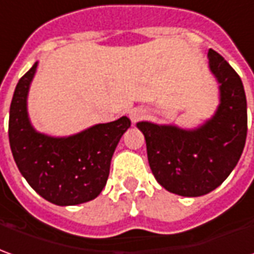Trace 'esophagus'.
<instances>
[{
  "label": "esophagus",
  "instance_id": "esophagus-1",
  "mask_svg": "<svg viewBox=\"0 0 254 254\" xmlns=\"http://www.w3.org/2000/svg\"><path fill=\"white\" fill-rule=\"evenodd\" d=\"M144 115H146V113H144V110H141V108H133V110H130L129 111V118H130V121L132 122H137V121H140L144 118Z\"/></svg>",
  "mask_w": 254,
  "mask_h": 254
}]
</instances>
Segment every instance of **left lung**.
Listing matches in <instances>:
<instances>
[{"mask_svg": "<svg viewBox=\"0 0 254 254\" xmlns=\"http://www.w3.org/2000/svg\"><path fill=\"white\" fill-rule=\"evenodd\" d=\"M210 70L220 83V105L196 129L139 122L153 175L168 192L186 197L207 194L221 185L242 156L248 134L246 96L234 68L208 50Z\"/></svg>", "mask_w": 254, "mask_h": 254, "instance_id": "left-lung-1", "label": "left lung"}]
</instances>
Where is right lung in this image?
<instances>
[{
	"instance_id": "1",
	"label": "right lung",
	"mask_w": 254,
	"mask_h": 254,
	"mask_svg": "<svg viewBox=\"0 0 254 254\" xmlns=\"http://www.w3.org/2000/svg\"><path fill=\"white\" fill-rule=\"evenodd\" d=\"M37 62L19 79L9 110V144L20 174L36 192L57 206L96 199L104 189L117 144L130 120L98 124L68 137L39 133L27 117V93Z\"/></svg>"
}]
</instances>
